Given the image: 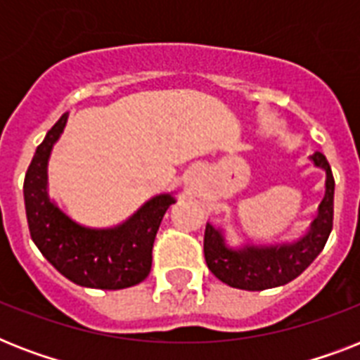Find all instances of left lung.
Instances as JSON below:
<instances>
[{"instance_id": "8db88e82", "label": "left lung", "mask_w": 360, "mask_h": 360, "mask_svg": "<svg viewBox=\"0 0 360 360\" xmlns=\"http://www.w3.org/2000/svg\"><path fill=\"white\" fill-rule=\"evenodd\" d=\"M314 164L325 172V196L318 207V217L310 230L295 243L284 245H246L231 248L224 233L213 224L205 226L203 254L209 271L231 288L262 291L278 288L297 278L323 250L333 230L335 209V177L323 153H314Z\"/></svg>"}]
</instances>
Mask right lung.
Returning a JSON list of instances; mask_svg holds the SVG:
<instances>
[{"label": "right lung", "instance_id": "right-lung-1", "mask_svg": "<svg viewBox=\"0 0 360 360\" xmlns=\"http://www.w3.org/2000/svg\"><path fill=\"white\" fill-rule=\"evenodd\" d=\"M67 117L69 114H63L48 130L25 174L24 202L31 239L42 256L75 284L97 290H123L140 284L151 271L153 243L175 198L172 194L151 198L115 228H86L69 219L48 198L46 174L48 158Z\"/></svg>", "mask_w": 360, "mask_h": 360}]
</instances>
